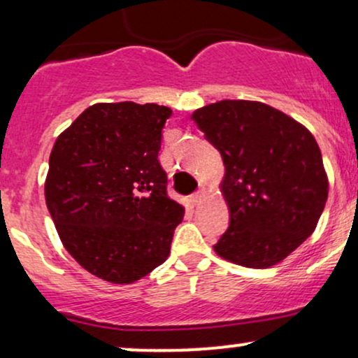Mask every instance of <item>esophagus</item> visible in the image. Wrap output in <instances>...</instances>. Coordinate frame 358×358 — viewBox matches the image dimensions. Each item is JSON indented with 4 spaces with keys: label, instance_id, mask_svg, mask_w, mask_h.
Instances as JSON below:
<instances>
[{
    "label": "esophagus",
    "instance_id": "esophagus-1",
    "mask_svg": "<svg viewBox=\"0 0 358 358\" xmlns=\"http://www.w3.org/2000/svg\"><path fill=\"white\" fill-rule=\"evenodd\" d=\"M203 195H205V192H203V190H199V192H195V193H193V195L190 196V199H192V202H193V203H199L200 200L203 199Z\"/></svg>",
    "mask_w": 358,
    "mask_h": 358
}]
</instances>
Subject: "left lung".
Instances as JSON below:
<instances>
[{
  "instance_id": "8db88e82",
  "label": "left lung",
  "mask_w": 358,
  "mask_h": 358,
  "mask_svg": "<svg viewBox=\"0 0 358 358\" xmlns=\"http://www.w3.org/2000/svg\"><path fill=\"white\" fill-rule=\"evenodd\" d=\"M192 119L220 151L231 224L213 245L245 268H271L315 231L328 199L322 151L305 126L257 101H219Z\"/></svg>"
}]
</instances>
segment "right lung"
I'll return each instance as SVG.
<instances>
[{
    "label": "right lung",
    "mask_w": 358,
    "mask_h": 358,
    "mask_svg": "<svg viewBox=\"0 0 358 358\" xmlns=\"http://www.w3.org/2000/svg\"><path fill=\"white\" fill-rule=\"evenodd\" d=\"M171 109L99 102L57 138L45 202L69 254L94 276L131 285L170 256L185 208L158 162Z\"/></svg>",
    "instance_id": "right-lung-1"
}]
</instances>
